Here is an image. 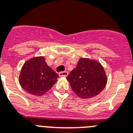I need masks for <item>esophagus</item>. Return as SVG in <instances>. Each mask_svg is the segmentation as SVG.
Here are the masks:
<instances>
[{"label":"esophagus","mask_w":133,"mask_h":133,"mask_svg":"<svg viewBox=\"0 0 133 133\" xmlns=\"http://www.w3.org/2000/svg\"><path fill=\"white\" fill-rule=\"evenodd\" d=\"M59 76H62V77H66L68 76V72L67 71H61L59 73Z\"/></svg>","instance_id":"obj_1"}]
</instances>
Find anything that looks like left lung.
Listing matches in <instances>:
<instances>
[{"label": "left lung", "mask_w": 133, "mask_h": 133, "mask_svg": "<svg viewBox=\"0 0 133 133\" xmlns=\"http://www.w3.org/2000/svg\"><path fill=\"white\" fill-rule=\"evenodd\" d=\"M66 78L74 93L82 98L97 96L107 83L103 66L97 62L85 58L80 59Z\"/></svg>", "instance_id": "1"}]
</instances>
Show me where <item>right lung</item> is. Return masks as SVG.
<instances>
[{
  "label": "right lung",
  "mask_w": 133,
  "mask_h": 133,
  "mask_svg": "<svg viewBox=\"0 0 133 133\" xmlns=\"http://www.w3.org/2000/svg\"><path fill=\"white\" fill-rule=\"evenodd\" d=\"M58 77V74L45 62L44 57H35L23 64L19 83L23 89L29 94L42 96L53 86Z\"/></svg>",
  "instance_id": "obj_1"
}]
</instances>
